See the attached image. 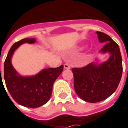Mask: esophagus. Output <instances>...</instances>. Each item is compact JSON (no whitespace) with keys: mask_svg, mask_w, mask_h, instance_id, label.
<instances>
[{"mask_svg":"<svg viewBox=\"0 0 128 128\" xmlns=\"http://www.w3.org/2000/svg\"><path fill=\"white\" fill-rule=\"evenodd\" d=\"M64 69H67V70H69V69L70 68V65H69V64H64Z\"/></svg>","mask_w":128,"mask_h":128,"instance_id":"esophagus-1","label":"esophagus"}]
</instances>
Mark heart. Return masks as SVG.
Wrapping results in <instances>:
<instances>
[{
    "label": "heart",
    "instance_id": "heart-1",
    "mask_svg": "<svg viewBox=\"0 0 128 128\" xmlns=\"http://www.w3.org/2000/svg\"><path fill=\"white\" fill-rule=\"evenodd\" d=\"M84 47H82V49H84Z\"/></svg>",
    "mask_w": 128,
    "mask_h": 128
}]
</instances>
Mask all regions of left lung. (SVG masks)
Listing matches in <instances>:
<instances>
[{
    "mask_svg": "<svg viewBox=\"0 0 128 128\" xmlns=\"http://www.w3.org/2000/svg\"><path fill=\"white\" fill-rule=\"evenodd\" d=\"M96 33L99 42L105 43L100 52L110 53L108 61L100 64L92 62L81 68H72L76 94L83 100L92 103L110 97L117 89L123 73L118 45L105 33Z\"/></svg>",
    "mask_w": 128,
    "mask_h": 128,
    "instance_id": "1",
    "label": "left lung"
}]
</instances>
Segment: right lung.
Returning a JSON list of instances; mask_svg holds the SVG:
<instances>
[{
  "label": "right lung",
  "mask_w": 128,
  "mask_h": 128,
  "mask_svg": "<svg viewBox=\"0 0 128 128\" xmlns=\"http://www.w3.org/2000/svg\"><path fill=\"white\" fill-rule=\"evenodd\" d=\"M35 42L34 38H26L15 43L8 52L4 64V79L8 92L18 104L30 108H39L48 101L53 83L64 68V66L61 65L58 68H45L32 76L24 77L18 75L12 65V56L21 44H34Z\"/></svg>",
  "instance_id": "right-lung-1"
}]
</instances>
